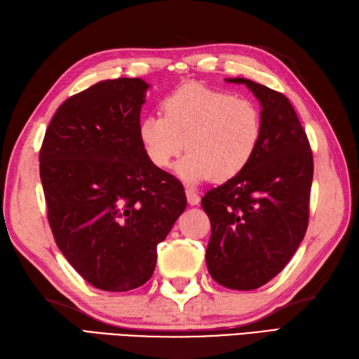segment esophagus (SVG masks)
I'll list each match as a JSON object with an SVG mask.
<instances>
[{
  "instance_id": "esophagus-1",
  "label": "esophagus",
  "mask_w": 359,
  "mask_h": 359,
  "mask_svg": "<svg viewBox=\"0 0 359 359\" xmlns=\"http://www.w3.org/2000/svg\"><path fill=\"white\" fill-rule=\"evenodd\" d=\"M187 199H188V203L189 205H199V202H201V197H199V194H197L194 189H187Z\"/></svg>"
}]
</instances>
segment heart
Here are the masks:
<instances>
[{
  "label": "heart",
  "mask_w": 359,
  "mask_h": 359,
  "mask_svg": "<svg viewBox=\"0 0 359 359\" xmlns=\"http://www.w3.org/2000/svg\"><path fill=\"white\" fill-rule=\"evenodd\" d=\"M262 135V117L250 98L187 85L168 95L162 116L140 120L139 137L151 163L166 170L185 148L177 166L189 184L236 177L253 158Z\"/></svg>",
  "instance_id": "1"
}]
</instances>
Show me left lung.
I'll return each mask as SVG.
<instances>
[{
  "label": "left lung",
  "mask_w": 359,
  "mask_h": 359,
  "mask_svg": "<svg viewBox=\"0 0 359 359\" xmlns=\"http://www.w3.org/2000/svg\"><path fill=\"white\" fill-rule=\"evenodd\" d=\"M261 102L262 135L236 177L202 197L211 222L207 266L217 284L255 290L284 270L309 225L313 154L288 98L247 79Z\"/></svg>",
  "instance_id": "obj_1"
}]
</instances>
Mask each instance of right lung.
Returning a JSON list of instances; mask_svg holds the SVG:
<instances>
[{"mask_svg": "<svg viewBox=\"0 0 359 359\" xmlns=\"http://www.w3.org/2000/svg\"><path fill=\"white\" fill-rule=\"evenodd\" d=\"M148 88L140 79H116L69 97L40 149L53 239L80 276L104 292L149 280L157 245L187 208L184 185L142 147Z\"/></svg>", "mask_w": 359, "mask_h": 359, "instance_id": "add662e5", "label": "right lung"}]
</instances>
